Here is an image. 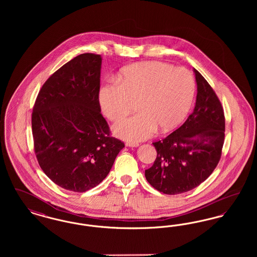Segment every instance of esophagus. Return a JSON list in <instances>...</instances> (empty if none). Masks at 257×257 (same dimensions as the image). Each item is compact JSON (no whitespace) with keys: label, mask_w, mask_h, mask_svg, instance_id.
I'll list each match as a JSON object with an SVG mask.
<instances>
[{"label":"esophagus","mask_w":257,"mask_h":257,"mask_svg":"<svg viewBox=\"0 0 257 257\" xmlns=\"http://www.w3.org/2000/svg\"><path fill=\"white\" fill-rule=\"evenodd\" d=\"M126 147H139V144L138 143H133V142H127L126 143Z\"/></svg>","instance_id":"1"}]
</instances>
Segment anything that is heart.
I'll list each match as a JSON object with an SVG mask.
<instances>
[{"label":"heart","mask_w":257,"mask_h":257,"mask_svg":"<svg viewBox=\"0 0 257 257\" xmlns=\"http://www.w3.org/2000/svg\"><path fill=\"white\" fill-rule=\"evenodd\" d=\"M196 92L193 75L163 61H142L123 67L99 90V103L110 121L123 120L138 101L136 115L114 126L118 137L144 141L157 129L167 133L183 122Z\"/></svg>","instance_id":"1"}]
</instances>
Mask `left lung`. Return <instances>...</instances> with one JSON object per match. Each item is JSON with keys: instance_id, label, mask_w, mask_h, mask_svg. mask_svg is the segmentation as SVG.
Segmentation results:
<instances>
[{"instance_id": "left-lung-1", "label": "left lung", "mask_w": 257, "mask_h": 257, "mask_svg": "<svg viewBox=\"0 0 257 257\" xmlns=\"http://www.w3.org/2000/svg\"><path fill=\"white\" fill-rule=\"evenodd\" d=\"M196 107L187 120L153 143L157 157L146 170L148 183L166 195H177L205 181L220 162L225 119L220 101L196 69Z\"/></svg>"}]
</instances>
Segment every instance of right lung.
I'll return each mask as SVG.
<instances>
[{
    "label": "right lung",
    "instance_id": "1",
    "mask_svg": "<svg viewBox=\"0 0 257 257\" xmlns=\"http://www.w3.org/2000/svg\"><path fill=\"white\" fill-rule=\"evenodd\" d=\"M100 55L75 57L52 74L33 113L34 148L41 170L61 188L84 193L102 182L124 143L110 136L99 103Z\"/></svg>",
    "mask_w": 257,
    "mask_h": 257
}]
</instances>
